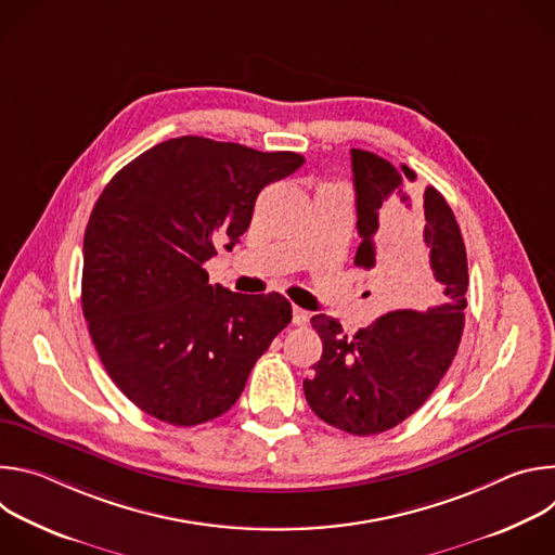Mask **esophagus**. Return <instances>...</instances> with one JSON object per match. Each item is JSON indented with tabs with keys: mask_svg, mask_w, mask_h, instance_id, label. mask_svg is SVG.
<instances>
[{
	"mask_svg": "<svg viewBox=\"0 0 555 555\" xmlns=\"http://www.w3.org/2000/svg\"><path fill=\"white\" fill-rule=\"evenodd\" d=\"M292 323L298 325V327L307 325L309 323V311H305L300 307H292Z\"/></svg>",
	"mask_w": 555,
	"mask_h": 555,
	"instance_id": "1",
	"label": "esophagus"
}]
</instances>
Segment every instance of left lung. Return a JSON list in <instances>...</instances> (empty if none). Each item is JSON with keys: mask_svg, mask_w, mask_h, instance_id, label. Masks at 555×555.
Instances as JSON below:
<instances>
[{"mask_svg": "<svg viewBox=\"0 0 555 555\" xmlns=\"http://www.w3.org/2000/svg\"><path fill=\"white\" fill-rule=\"evenodd\" d=\"M351 169L362 236L353 263L382 268L404 300L430 302L428 311H388L353 336L332 315L311 319L323 356L302 382L307 404L330 426L366 437L409 420L450 369L465 323L467 257L446 197L435 186L406 189L415 171L362 149H351Z\"/></svg>", "mask_w": 555, "mask_h": 555, "instance_id": "8db88e82", "label": "left lung"}]
</instances>
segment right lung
<instances>
[{"label": "right lung", "instance_id": "add662e5", "mask_svg": "<svg viewBox=\"0 0 555 555\" xmlns=\"http://www.w3.org/2000/svg\"><path fill=\"white\" fill-rule=\"evenodd\" d=\"M305 157L182 135L122 167L83 242V315L114 384L146 415L197 426L223 415L292 321L281 294L208 283L204 263L248 230L257 195Z\"/></svg>", "mask_w": 555, "mask_h": 555}]
</instances>
